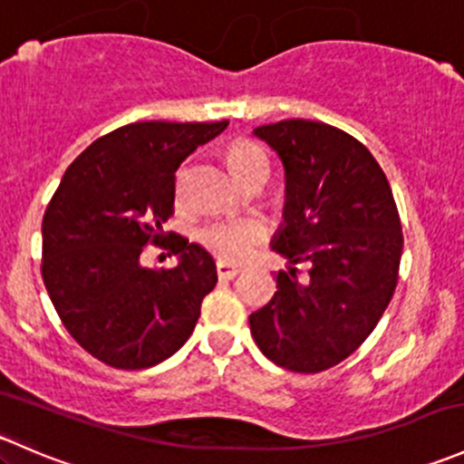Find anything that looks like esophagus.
<instances>
[{"mask_svg": "<svg viewBox=\"0 0 464 464\" xmlns=\"http://www.w3.org/2000/svg\"><path fill=\"white\" fill-rule=\"evenodd\" d=\"M237 274H240V266H237V265H231V262H224V260L218 262V276H219V278L231 280V278H236Z\"/></svg>", "mask_w": 464, "mask_h": 464, "instance_id": "1", "label": "esophagus"}]
</instances>
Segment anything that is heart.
<instances>
[{"instance_id":"1","label":"heart","mask_w":464,"mask_h":464,"mask_svg":"<svg viewBox=\"0 0 464 464\" xmlns=\"http://www.w3.org/2000/svg\"><path fill=\"white\" fill-rule=\"evenodd\" d=\"M227 163L233 175L240 179L242 175L256 166H266L265 152L251 141H236L228 148ZM266 236V224L256 215L231 219H215L202 228V242L213 254L224 260H242L251 254L256 245Z\"/></svg>"}]
</instances>
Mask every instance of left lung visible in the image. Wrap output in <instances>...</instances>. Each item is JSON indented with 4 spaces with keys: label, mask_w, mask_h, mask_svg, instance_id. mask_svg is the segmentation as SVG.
Returning a JSON list of instances; mask_svg holds the SVG:
<instances>
[{
    "label": "left lung",
    "mask_w": 464,
    "mask_h": 464,
    "mask_svg": "<svg viewBox=\"0 0 464 464\" xmlns=\"http://www.w3.org/2000/svg\"><path fill=\"white\" fill-rule=\"evenodd\" d=\"M254 137L285 168L283 224L271 249L289 260L278 292L249 316L266 359L294 372L336 366L368 339L400 274V213L368 148L319 121L260 125ZM296 261L311 265L298 281Z\"/></svg>",
    "instance_id": "left-lung-1"
}]
</instances>
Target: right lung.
<instances>
[{
  "label": "right lung",
  "instance_id": "right-lung-1",
  "mask_svg": "<svg viewBox=\"0 0 464 464\" xmlns=\"http://www.w3.org/2000/svg\"><path fill=\"white\" fill-rule=\"evenodd\" d=\"M219 123H130L93 141L60 179L42 219V278L69 334L107 366L141 371L193 334L218 283L204 246L172 236V269L141 265L175 213V172L227 130ZM166 245V242H161Z\"/></svg>",
  "mask_w": 464,
  "mask_h": 464
}]
</instances>
